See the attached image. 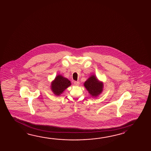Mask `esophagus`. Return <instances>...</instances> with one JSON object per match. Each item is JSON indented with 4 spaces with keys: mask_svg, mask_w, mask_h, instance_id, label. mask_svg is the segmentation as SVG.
Wrapping results in <instances>:
<instances>
[{
    "mask_svg": "<svg viewBox=\"0 0 151 151\" xmlns=\"http://www.w3.org/2000/svg\"><path fill=\"white\" fill-rule=\"evenodd\" d=\"M79 82H78V81H75V82H74V84L76 85V86H78L79 85Z\"/></svg>",
    "mask_w": 151,
    "mask_h": 151,
    "instance_id": "1",
    "label": "esophagus"
}]
</instances>
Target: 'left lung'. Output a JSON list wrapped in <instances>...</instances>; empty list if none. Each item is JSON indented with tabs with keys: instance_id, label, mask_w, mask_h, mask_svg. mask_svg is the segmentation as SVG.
Returning a JSON list of instances; mask_svg holds the SVG:
<instances>
[{
	"instance_id": "8db88e82",
	"label": "left lung",
	"mask_w": 151,
	"mask_h": 151,
	"mask_svg": "<svg viewBox=\"0 0 151 151\" xmlns=\"http://www.w3.org/2000/svg\"><path fill=\"white\" fill-rule=\"evenodd\" d=\"M84 85L91 96L94 97L101 94L103 89V82H100L94 75L89 77Z\"/></svg>"
}]
</instances>
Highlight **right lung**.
Here are the masks:
<instances>
[{"label":"right lung","instance_id":"obj_1","mask_svg":"<svg viewBox=\"0 0 151 151\" xmlns=\"http://www.w3.org/2000/svg\"><path fill=\"white\" fill-rule=\"evenodd\" d=\"M70 85V81L60 75H58L52 82L51 89L55 95L60 96Z\"/></svg>","mask_w":151,"mask_h":151}]
</instances>
